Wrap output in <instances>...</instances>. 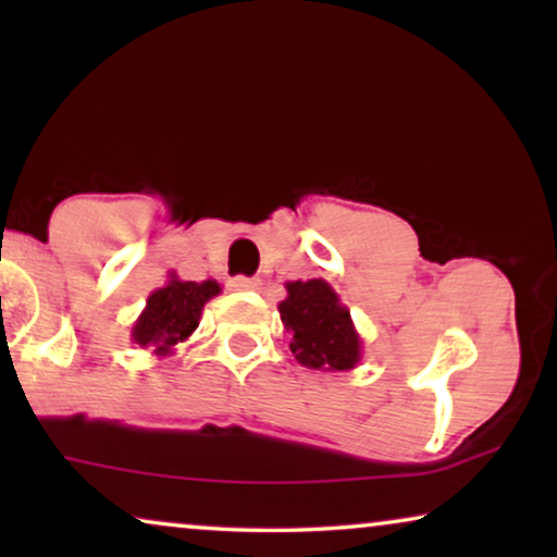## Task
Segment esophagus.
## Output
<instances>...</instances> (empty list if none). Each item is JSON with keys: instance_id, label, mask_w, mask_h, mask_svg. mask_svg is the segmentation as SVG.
<instances>
[{"instance_id": "1", "label": "esophagus", "mask_w": 557, "mask_h": 557, "mask_svg": "<svg viewBox=\"0 0 557 557\" xmlns=\"http://www.w3.org/2000/svg\"><path fill=\"white\" fill-rule=\"evenodd\" d=\"M227 286H231L233 292H256V288H261V278L235 276V278L227 281Z\"/></svg>"}]
</instances>
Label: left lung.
<instances>
[{
	"mask_svg": "<svg viewBox=\"0 0 557 557\" xmlns=\"http://www.w3.org/2000/svg\"><path fill=\"white\" fill-rule=\"evenodd\" d=\"M278 314L294 334L288 347L304 368L345 372L360 364L362 337L349 309L324 278L286 281V299L278 304Z\"/></svg>",
	"mask_w": 557,
	"mask_h": 557,
	"instance_id": "8db88e82",
	"label": "left lung"
}]
</instances>
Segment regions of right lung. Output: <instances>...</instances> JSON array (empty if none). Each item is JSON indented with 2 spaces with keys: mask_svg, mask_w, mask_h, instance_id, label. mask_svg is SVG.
<instances>
[{
  "mask_svg": "<svg viewBox=\"0 0 557 557\" xmlns=\"http://www.w3.org/2000/svg\"><path fill=\"white\" fill-rule=\"evenodd\" d=\"M218 294L215 278L182 281L177 273H170L166 284L149 294L147 307L132 326V342L149 347L157 357H170L197 330L205 304Z\"/></svg>",
  "mask_w": 557,
  "mask_h": 557,
  "instance_id": "1",
  "label": "right lung"
}]
</instances>
